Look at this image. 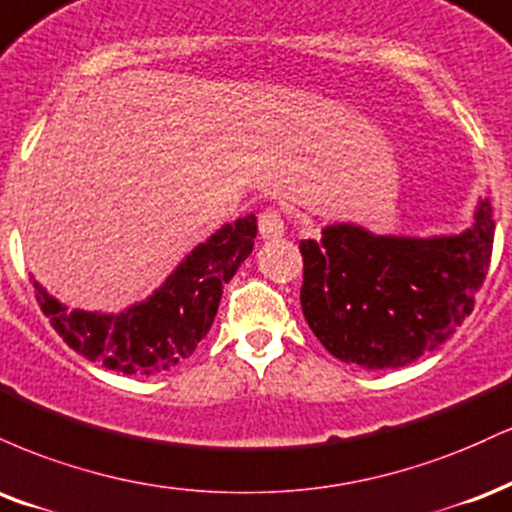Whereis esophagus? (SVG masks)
<instances>
[{
	"label": "esophagus",
	"instance_id": "obj_1",
	"mask_svg": "<svg viewBox=\"0 0 512 512\" xmlns=\"http://www.w3.org/2000/svg\"><path fill=\"white\" fill-rule=\"evenodd\" d=\"M258 232H261L263 239L273 242V239L285 237V220H282L280 210L275 208H266L258 218Z\"/></svg>",
	"mask_w": 512,
	"mask_h": 512
}]
</instances>
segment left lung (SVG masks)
<instances>
[{
    "label": "left lung",
    "mask_w": 512,
    "mask_h": 512,
    "mask_svg": "<svg viewBox=\"0 0 512 512\" xmlns=\"http://www.w3.org/2000/svg\"><path fill=\"white\" fill-rule=\"evenodd\" d=\"M302 239V311L340 362L398 369L446 342L472 314L494 246L491 201L460 234L395 237L335 222Z\"/></svg>",
    "instance_id": "left-lung-1"
}]
</instances>
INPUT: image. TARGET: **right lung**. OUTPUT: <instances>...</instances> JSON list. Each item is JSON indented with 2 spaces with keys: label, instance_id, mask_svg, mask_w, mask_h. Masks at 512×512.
<instances>
[{
  "label": "right lung",
  "instance_id": "add662e5",
  "mask_svg": "<svg viewBox=\"0 0 512 512\" xmlns=\"http://www.w3.org/2000/svg\"><path fill=\"white\" fill-rule=\"evenodd\" d=\"M256 218L215 230L143 302L119 314L69 311L33 280L42 314L71 350L126 376H150L189 359L218 314L222 287L254 249Z\"/></svg>",
  "mask_w": 512,
  "mask_h": 512
}]
</instances>
